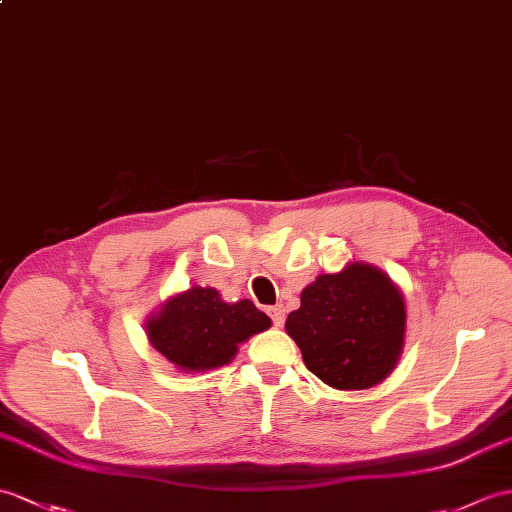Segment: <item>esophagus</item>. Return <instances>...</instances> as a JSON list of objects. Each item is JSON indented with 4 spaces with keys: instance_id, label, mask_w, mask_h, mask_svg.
Here are the masks:
<instances>
[{
    "instance_id": "34e87169",
    "label": "esophagus",
    "mask_w": 512,
    "mask_h": 512,
    "mask_svg": "<svg viewBox=\"0 0 512 512\" xmlns=\"http://www.w3.org/2000/svg\"><path fill=\"white\" fill-rule=\"evenodd\" d=\"M268 314H270V318H272V325H275V327H283V323H285V310H283V305L270 307Z\"/></svg>"
}]
</instances>
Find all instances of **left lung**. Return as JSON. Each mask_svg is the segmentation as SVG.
I'll use <instances>...</instances> for the list:
<instances>
[{"label":"left lung","instance_id":"1","mask_svg":"<svg viewBox=\"0 0 512 512\" xmlns=\"http://www.w3.org/2000/svg\"><path fill=\"white\" fill-rule=\"evenodd\" d=\"M406 305L382 270L351 264L320 275L301 294L285 331L307 371L338 390L371 388L395 368L403 347Z\"/></svg>","mask_w":512,"mask_h":512}]
</instances>
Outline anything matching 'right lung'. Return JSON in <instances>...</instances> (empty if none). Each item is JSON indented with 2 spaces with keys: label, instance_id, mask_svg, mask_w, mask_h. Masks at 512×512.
Masks as SVG:
<instances>
[{
  "label": "right lung",
  "instance_id": "right-lung-1",
  "mask_svg": "<svg viewBox=\"0 0 512 512\" xmlns=\"http://www.w3.org/2000/svg\"><path fill=\"white\" fill-rule=\"evenodd\" d=\"M270 327L251 301L224 303L218 290L194 285L148 320V338L183 371H209L231 362L237 344Z\"/></svg>",
  "mask_w": 512,
  "mask_h": 512
}]
</instances>
